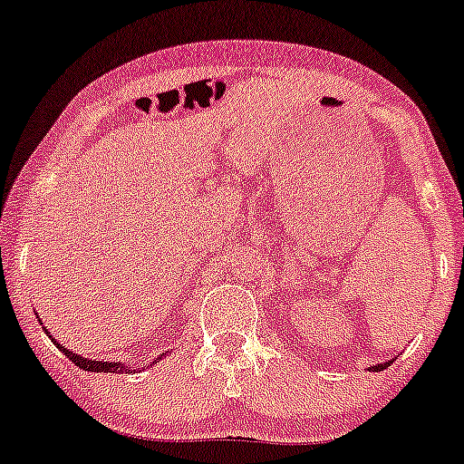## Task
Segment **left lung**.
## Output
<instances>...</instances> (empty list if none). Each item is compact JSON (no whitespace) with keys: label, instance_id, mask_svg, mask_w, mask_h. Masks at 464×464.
Wrapping results in <instances>:
<instances>
[{"label":"left lung","instance_id":"8db88e82","mask_svg":"<svg viewBox=\"0 0 464 464\" xmlns=\"http://www.w3.org/2000/svg\"><path fill=\"white\" fill-rule=\"evenodd\" d=\"M391 364V362H386V364H375V366H371V371L375 372V371H382V369H386V366Z\"/></svg>","mask_w":464,"mask_h":464}]
</instances>
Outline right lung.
I'll list each match as a JSON object with an SVG mask.
<instances>
[{
  "mask_svg": "<svg viewBox=\"0 0 464 464\" xmlns=\"http://www.w3.org/2000/svg\"><path fill=\"white\" fill-rule=\"evenodd\" d=\"M52 343L56 344V349H61L63 353L67 355L69 360L73 362V364L76 366H80V369L82 371H92V372H117V371H121V364H117V362H95V360H87V358H82V355H78V353H73V351H67L65 347H63V344H58L54 338H52ZM154 364V362H152ZM126 369H129V366H126Z\"/></svg>",
  "mask_w": 464,
  "mask_h": 464,
  "instance_id": "obj_1",
  "label": "right lung"
}]
</instances>
